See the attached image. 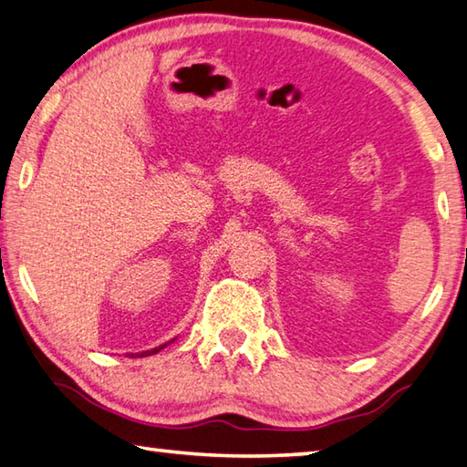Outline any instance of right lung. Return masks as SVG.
<instances>
[{
  "label": "right lung",
  "mask_w": 467,
  "mask_h": 467,
  "mask_svg": "<svg viewBox=\"0 0 467 467\" xmlns=\"http://www.w3.org/2000/svg\"><path fill=\"white\" fill-rule=\"evenodd\" d=\"M165 347H167V343H165V345H161V347H157V349L142 351V353H139V355H137V358H147V355H152V353H157V351H161V349H165ZM130 355H132V358H134V353H130Z\"/></svg>",
  "instance_id": "obj_1"
}]
</instances>
